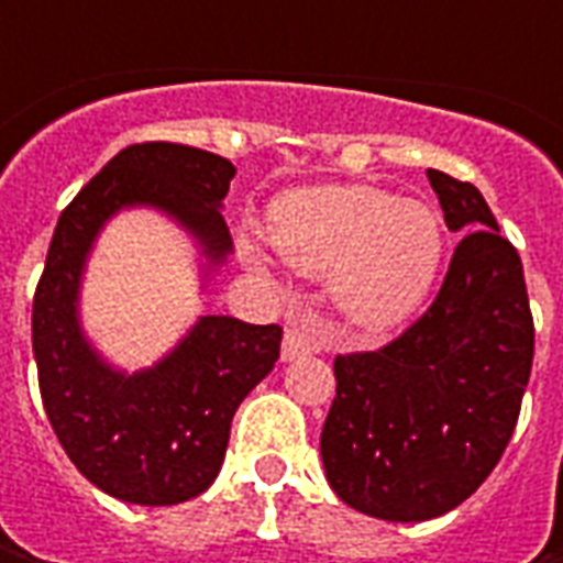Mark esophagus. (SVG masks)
Returning a JSON list of instances; mask_svg holds the SVG:
<instances>
[{
  "instance_id": "esophagus-1",
  "label": "esophagus",
  "mask_w": 563,
  "mask_h": 563,
  "mask_svg": "<svg viewBox=\"0 0 563 563\" xmlns=\"http://www.w3.org/2000/svg\"><path fill=\"white\" fill-rule=\"evenodd\" d=\"M310 351H316L313 332H307L303 325H291V329L285 332V341H282V360L303 357V354H310Z\"/></svg>"
}]
</instances>
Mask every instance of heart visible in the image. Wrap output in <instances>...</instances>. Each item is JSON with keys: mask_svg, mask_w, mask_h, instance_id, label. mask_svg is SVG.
Instances as JSON below:
<instances>
[{"mask_svg": "<svg viewBox=\"0 0 563 563\" xmlns=\"http://www.w3.org/2000/svg\"><path fill=\"white\" fill-rule=\"evenodd\" d=\"M266 234L294 269H332V297L360 329L417 313L442 269V216L366 185L300 187L269 206Z\"/></svg>", "mask_w": 563, "mask_h": 563, "instance_id": "obj_1", "label": "heart"}]
</instances>
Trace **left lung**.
<instances>
[{
    "mask_svg": "<svg viewBox=\"0 0 563 563\" xmlns=\"http://www.w3.org/2000/svg\"><path fill=\"white\" fill-rule=\"evenodd\" d=\"M444 222L464 231L429 310L378 351L335 357L322 464L360 514L413 523L466 501L501 461L532 369L520 253L470 181L429 168Z\"/></svg>",
    "mask_w": 563,
    "mask_h": 563,
    "instance_id": "8db88e82",
    "label": "left lung"
}]
</instances>
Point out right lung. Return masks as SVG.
Wrapping results in <instances>:
<instances>
[{"label": "right lung", "mask_w": 563, "mask_h": 563, "mask_svg": "<svg viewBox=\"0 0 563 563\" xmlns=\"http://www.w3.org/2000/svg\"><path fill=\"white\" fill-rule=\"evenodd\" d=\"M234 165L185 143H134L62 209L33 294L40 398L71 464L131 505H181L212 486L231 417L269 376L282 325L203 316L153 369L124 376L87 344L77 294L87 253L124 206H156L185 225L212 266L231 250L225 200Z\"/></svg>", "instance_id": "obj_1"}]
</instances>
